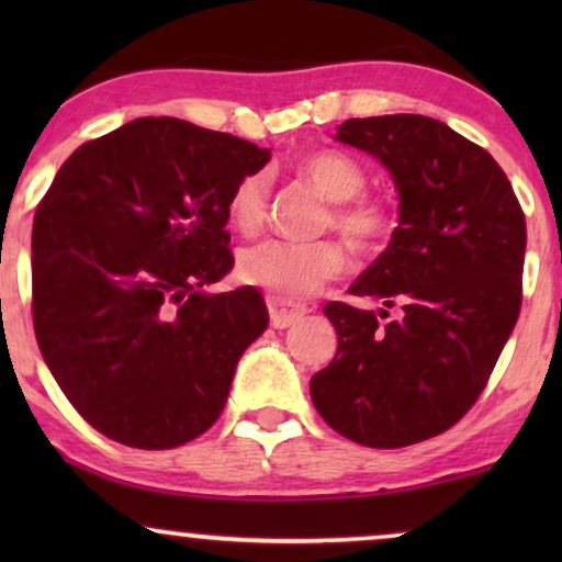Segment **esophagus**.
Returning <instances> with one entry per match:
<instances>
[{
	"mask_svg": "<svg viewBox=\"0 0 562 562\" xmlns=\"http://www.w3.org/2000/svg\"><path fill=\"white\" fill-rule=\"evenodd\" d=\"M268 312H271V325L276 329H286L291 325H296V322L304 317L306 306L304 304H286V302H281V299L271 296L268 299Z\"/></svg>",
	"mask_w": 562,
	"mask_h": 562,
	"instance_id": "obj_1",
	"label": "esophagus"
}]
</instances>
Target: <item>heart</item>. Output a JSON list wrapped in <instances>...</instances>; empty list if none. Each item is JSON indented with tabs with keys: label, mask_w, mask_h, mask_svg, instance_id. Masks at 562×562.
I'll return each mask as SVG.
<instances>
[{
	"label": "heart",
	"mask_w": 562,
	"mask_h": 562,
	"mask_svg": "<svg viewBox=\"0 0 562 562\" xmlns=\"http://www.w3.org/2000/svg\"><path fill=\"white\" fill-rule=\"evenodd\" d=\"M296 171L322 199L327 214L322 229L333 227L360 256H375L396 233L398 212L383 196L360 194L366 171L358 160L340 150H314L296 164ZM271 196V179L266 171H250L235 183L227 196V217L237 233L252 235L263 227ZM348 268V252L337 240L286 243L266 240L250 245L237 258V273L252 286L266 289L281 302L306 299L337 279Z\"/></svg>",
	"instance_id": "1"
}]
</instances>
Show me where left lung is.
<instances>
[{"mask_svg":"<svg viewBox=\"0 0 562 562\" xmlns=\"http://www.w3.org/2000/svg\"><path fill=\"white\" fill-rule=\"evenodd\" d=\"M337 140L379 158L402 204L389 248L350 286L383 310L325 306L340 340L312 375V402L352 442L406 448L450 429L486 389L521 310L525 212L491 153L440 120H345Z\"/></svg>","mask_w":562,"mask_h":562,"instance_id":"1","label":"left lung"}]
</instances>
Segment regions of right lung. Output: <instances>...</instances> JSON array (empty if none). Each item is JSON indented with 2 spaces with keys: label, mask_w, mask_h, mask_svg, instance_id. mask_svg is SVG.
I'll return each instance as SVG.
<instances>
[{
  "label": "right lung",
  "mask_w": 562,
  "mask_h": 562,
  "mask_svg": "<svg viewBox=\"0 0 562 562\" xmlns=\"http://www.w3.org/2000/svg\"><path fill=\"white\" fill-rule=\"evenodd\" d=\"M271 150L176 117L76 148L33 222V327L74 409L114 442L168 450L225 409L268 327L260 291L204 294L233 271L227 196Z\"/></svg>",
  "instance_id": "right-lung-1"
}]
</instances>
